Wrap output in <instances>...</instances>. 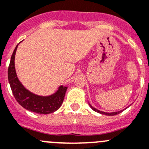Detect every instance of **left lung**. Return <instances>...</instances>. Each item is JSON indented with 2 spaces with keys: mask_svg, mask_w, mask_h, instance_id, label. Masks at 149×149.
<instances>
[{
  "mask_svg": "<svg viewBox=\"0 0 149 149\" xmlns=\"http://www.w3.org/2000/svg\"><path fill=\"white\" fill-rule=\"evenodd\" d=\"M90 107L93 109L94 111H95V112H98V113H100V114H102V115H118V114L120 113V112H122L123 111V110H121V111H119V112H111V113H108V112H101V111H100V110H98V109H95V108L93 107H92L90 104Z\"/></svg>",
  "mask_w": 149,
  "mask_h": 149,
  "instance_id": "left-lung-1",
  "label": "left lung"
}]
</instances>
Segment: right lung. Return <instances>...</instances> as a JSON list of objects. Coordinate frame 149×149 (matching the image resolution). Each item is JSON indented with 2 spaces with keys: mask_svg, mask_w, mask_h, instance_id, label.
Masks as SVG:
<instances>
[{
  "mask_svg": "<svg viewBox=\"0 0 149 149\" xmlns=\"http://www.w3.org/2000/svg\"><path fill=\"white\" fill-rule=\"evenodd\" d=\"M18 45L14 50L8 68V79L15 99L23 107L38 114H49L57 110L64 101L68 87H59L57 92L50 96H40L26 90L17 77L15 56Z\"/></svg>",
  "mask_w": 149,
  "mask_h": 149,
  "instance_id": "right-lung-1",
  "label": "right lung"
}]
</instances>
